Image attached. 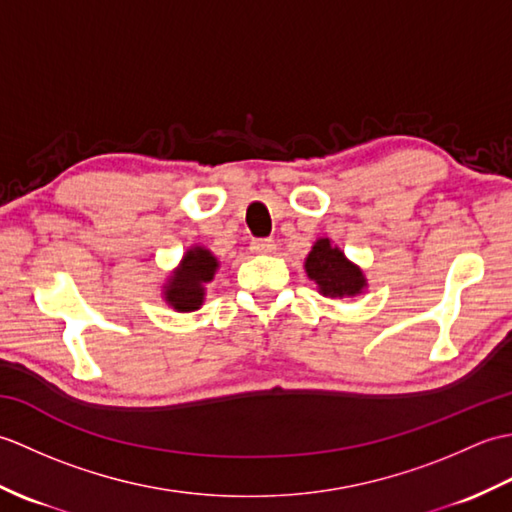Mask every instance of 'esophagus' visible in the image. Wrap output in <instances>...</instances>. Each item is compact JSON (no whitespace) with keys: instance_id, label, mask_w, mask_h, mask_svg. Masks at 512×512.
<instances>
[{"instance_id":"obj_1","label":"esophagus","mask_w":512,"mask_h":512,"mask_svg":"<svg viewBox=\"0 0 512 512\" xmlns=\"http://www.w3.org/2000/svg\"><path fill=\"white\" fill-rule=\"evenodd\" d=\"M250 250H253L255 255H273L275 242L273 239H253V242H250Z\"/></svg>"}]
</instances>
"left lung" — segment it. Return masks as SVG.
<instances>
[{
	"instance_id": "obj_1",
	"label": "left lung",
	"mask_w": 512,
	"mask_h": 512,
	"mask_svg": "<svg viewBox=\"0 0 512 512\" xmlns=\"http://www.w3.org/2000/svg\"><path fill=\"white\" fill-rule=\"evenodd\" d=\"M303 268H306L308 279L317 284L319 295L323 297H358L367 290V277L363 268L350 262L343 250L332 244L330 237H319L312 244Z\"/></svg>"
}]
</instances>
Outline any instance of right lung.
Segmentation results:
<instances>
[{
	"label": "right lung",
	"instance_id": "add662e5",
	"mask_svg": "<svg viewBox=\"0 0 512 512\" xmlns=\"http://www.w3.org/2000/svg\"><path fill=\"white\" fill-rule=\"evenodd\" d=\"M217 270H220V259L209 248L200 244L189 246L180 264L162 284V299L176 312L200 310L206 297V284L215 279Z\"/></svg>",
	"mask_w": 512,
	"mask_h": 512
}]
</instances>
